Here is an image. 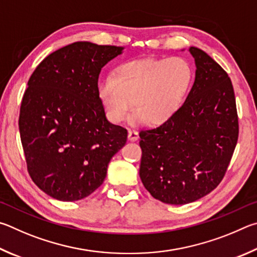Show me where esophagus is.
<instances>
[{"instance_id": "esophagus-1", "label": "esophagus", "mask_w": 257, "mask_h": 257, "mask_svg": "<svg viewBox=\"0 0 257 257\" xmlns=\"http://www.w3.org/2000/svg\"><path fill=\"white\" fill-rule=\"evenodd\" d=\"M139 139V133L136 130H128V140L130 141H137Z\"/></svg>"}]
</instances>
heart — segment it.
I'll use <instances>...</instances> for the list:
<instances>
[{
    "label": "heart",
    "mask_w": 257,
    "mask_h": 257,
    "mask_svg": "<svg viewBox=\"0 0 257 257\" xmlns=\"http://www.w3.org/2000/svg\"><path fill=\"white\" fill-rule=\"evenodd\" d=\"M192 80V66L182 57L130 61L100 84L99 97L111 123H121L133 105L132 125H163L181 109Z\"/></svg>",
    "instance_id": "heart-1"
}]
</instances>
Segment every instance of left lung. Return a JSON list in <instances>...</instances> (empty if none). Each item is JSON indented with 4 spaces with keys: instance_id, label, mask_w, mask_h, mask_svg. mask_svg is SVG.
Instances as JSON below:
<instances>
[{
    "instance_id": "1",
    "label": "left lung",
    "mask_w": 257,
    "mask_h": 257,
    "mask_svg": "<svg viewBox=\"0 0 257 257\" xmlns=\"http://www.w3.org/2000/svg\"><path fill=\"white\" fill-rule=\"evenodd\" d=\"M195 81L167 123L140 132V178L164 203L187 204L222 181L238 140L236 98L227 72L200 48L190 47Z\"/></svg>"
}]
</instances>
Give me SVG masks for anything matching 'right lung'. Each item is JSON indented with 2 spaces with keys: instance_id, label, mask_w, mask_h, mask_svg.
<instances>
[{
  "instance_id": "add662e5",
  "label": "right lung",
  "mask_w": 257,
  "mask_h": 257,
  "mask_svg": "<svg viewBox=\"0 0 257 257\" xmlns=\"http://www.w3.org/2000/svg\"><path fill=\"white\" fill-rule=\"evenodd\" d=\"M123 47L76 42L49 54L28 81L19 131L27 169L47 195L78 201L101 185L127 131L107 120L99 97L103 65Z\"/></svg>"
}]
</instances>
